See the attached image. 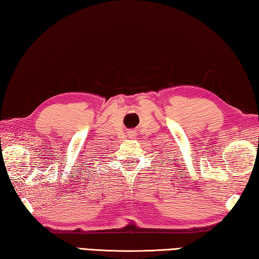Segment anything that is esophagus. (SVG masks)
<instances>
[{
    "label": "esophagus",
    "instance_id": "obj_1",
    "mask_svg": "<svg viewBox=\"0 0 259 259\" xmlns=\"http://www.w3.org/2000/svg\"><path fill=\"white\" fill-rule=\"evenodd\" d=\"M128 136H129L130 138H135L136 131H135V130H129V131H128Z\"/></svg>",
    "mask_w": 259,
    "mask_h": 259
}]
</instances>
